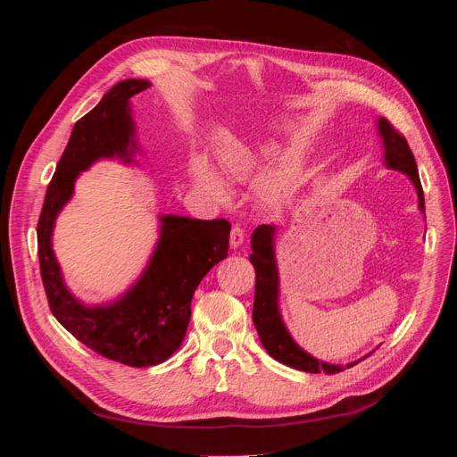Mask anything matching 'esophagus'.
Returning a JSON list of instances; mask_svg holds the SVG:
<instances>
[{
	"mask_svg": "<svg viewBox=\"0 0 457 457\" xmlns=\"http://www.w3.org/2000/svg\"><path fill=\"white\" fill-rule=\"evenodd\" d=\"M242 244H244V230H242V227L234 225L230 230V247L237 250V247H240Z\"/></svg>",
	"mask_w": 457,
	"mask_h": 457,
	"instance_id": "1",
	"label": "esophagus"
}]
</instances>
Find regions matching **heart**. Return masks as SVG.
Returning a JSON list of instances; mask_svg holds the SVG:
<instances>
[{
    "instance_id": "b5f03b06",
    "label": "heart",
    "mask_w": 457,
    "mask_h": 457,
    "mask_svg": "<svg viewBox=\"0 0 457 457\" xmlns=\"http://www.w3.org/2000/svg\"><path fill=\"white\" fill-rule=\"evenodd\" d=\"M267 152H269L267 145L228 146L227 150H223V154H220V168H223V171L232 179H240V181H244V179H250L259 170V162L267 154ZM195 175H196V181L210 192L212 196L219 200L227 198V188L223 181L217 177V173L210 168V163L198 160L195 163ZM284 177H286V165H280L278 170H272L267 175H262L257 185L259 196L265 200H272L278 196V192L284 185Z\"/></svg>"
}]
</instances>
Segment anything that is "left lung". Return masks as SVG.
I'll return each instance as SVG.
<instances>
[{"label":"left lung","instance_id":"obj_1","mask_svg":"<svg viewBox=\"0 0 457 457\" xmlns=\"http://www.w3.org/2000/svg\"><path fill=\"white\" fill-rule=\"evenodd\" d=\"M379 135L383 137L385 145V162L389 168L406 173L413 187L418 190L420 198V210L425 213V198L423 188L420 183V173L416 158H413L411 150L408 146V141L404 135H400L389 120L379 118L378 120ZM274 232L276 228L272 225H261L252 234V250L250 255L252 265L255 269V299H253V324L257 328L259 339L267 353L289 368H295L301 371L311 373H337L345 368H351L356 362H351L347 366L339 364H328L318 361V358L311 356L309 353L303 351L299 345L289 336L287 328L284 326L282 314L278 309V269H276L274 259Z\"/></svg>","mask_w":457,"mask_h":457}]
</instances>
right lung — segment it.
<instances>
[{
    "instance_id": "1",
    "label": "right lung",
    "mask_w": 457,
    "mask_h": 457,
    "mask_svg": "<svg viewBox=\"0 0 457 457\" xmlns=\"http://www.w3.org/2000/svg\"><path fill=\"white\" fill-rule=\"evenodd\" d=\"M148 87L146 79H123L76 121L37 220L39 270L53 316L86 347L133 368L162 364L181 347L192 295L204 276L227 257L230 232L225 219L162 215L156 250L126 294L106 305L89 307L68 292L53 253L54 220L72 198L78 175L91 163L103 158L133 162L139 148L129 99Z\"/></svg>"
}]
</instances>
